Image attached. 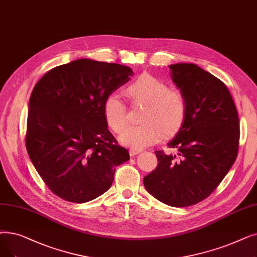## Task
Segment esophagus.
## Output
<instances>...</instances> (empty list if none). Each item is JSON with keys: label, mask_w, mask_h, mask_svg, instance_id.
Returning <instances> with one entry per match:
<instances>
[{"label": "esophagus", "mask_w": 257, "mask_h": 257, "mask_svg": "<svg viewBox=\"0 0 257 257\" xmlns=\"http://www.w3.org/2000/svg\"><path fill=\"white\" fill-rule=\"evenodd\" d=\"M141 152H142V150H140V149H133V148H131V149L129 150V154H130L131 158H133V156H136V155L140 154Z\"/></svg>", "instance_id": "obj_1"}]
</instances>
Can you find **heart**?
<instances>
[{
	"label": "heart",
	"mask_w": 257,
	"mask_h": 257,
	"mask_svg": "<svg viewBox=\"0 0 257 257\" xmlns=\"http://www.w3.org/2000/svg\"><path fill=\"white\" fill-rule=\"evenodd\" d=\"M137 104L145 105L139 126L128 127L121 133L119 142L133 149H144L159 142L162 135L171 138L181 131L188 115L185 94L149 73L139 75L126 89ZM103 113L109 128L120 133L128 124V112L121 98L111 93L103 104Z\"/></svg>",
	"instance_id": "b5f03b06"
}]
</instances>
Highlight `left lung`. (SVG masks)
<instances>
[{"label":"left lung","mask_w":257,"mask_h":257,"mask_svg":"<svg viewBox=\"0 0 257 257\" xmlns=\"http://www.w3.org/2000/svg\"><path fill=\"white\" fill-rule=\"evenodd\" d=\"M172 79L185 94L188 115L168 147L154 151L159 166L144 177L147 191L162 203L188 207L206 199L236 160L239 122L227 86L194 64L170 65Z\"/></svg>","instance_id":"1"}]
</instances>
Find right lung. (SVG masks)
<instances>
[{
    "instance_id": "right-lung-1",
    "label": "right lung",
    "mask_w": 257,
    "mask_h": 257,
    "mask_svg": "<svg viewBox=\"0 0 257 257\" xmlns=\"http://www.w3.org/2000/svg\"><path fill=\"white\" fill-rule=\"evenodd\" d=\"M131 75L127 66L81 59L54 67L36 84L26 149L55 195L89 202L108 190L116 167L130 159L107 128L103 104Z\"/></svg>"
}]
</instances>
